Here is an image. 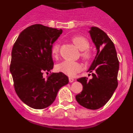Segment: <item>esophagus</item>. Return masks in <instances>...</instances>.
I'll return each mask as SVG.
<instances>
[{
	"label": "esophagus",
	"mask_w": 133,
	"mask_h": 133,
	"mask_svg": "<svg viewBox=\"0 0 133 133\" xmlns=\"http://www.w3.org/2000/svg\"><path fill=\"white\" fill-rule=\"evenodd\" d=\"M69 82H70V83H72V82H73V81H75V80H74V78H71V77H69Z\"/></svg>",
	"instance_id": "esophagus-1"
}]
</instances>
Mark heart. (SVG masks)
<instances>
[{
	"instance_id": "heart-1",
	"label": "heart",
	"mask_w": 133,
	"mask_h": 133,
	"mask_svg": "<svg viewBox=\"0 0 133 133\" xmlns=\"http://www.w3.org/2000/svg\"><path fill=\"white\" fill-rule=\"evenodd\" d=\"M72 42L75 46L79 49L81 52V56L84 61H87L90 58V53L87 49L89 47V43L88 40L83 36H77L72 38ZM51 53L53 57L56 58L59 53V45L58 44H54L51 49ZM56 69L59 72H63L65 75L73 77L81 70V65L79 63L76 61H64L56 66Z\"/></svg>"
}]
</instances>
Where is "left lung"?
<instances>
[{
  "label": "left lung",
  "instance_id": "8db88e82",
  "mask_svg": "<svg viewBox=\"0 0 133 133\" xmlns=\"http://www.w3.org/2000/svg\"><path fill=\"white\" fill-rule=\"evenodd\" d=\"M89 33L97 50L88 70L92 72V78L77 79L83 87L82 92L76 95V100L81 106L96 110L109 101L117 89L119 62L114 43L103 30L92 26Z\"/></svg>",
  "mask_w": 133,
  "mask_h": 133
}]
</instances>
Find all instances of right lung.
Masks as SVG:
<instances>
[{"mask_svg":"<svg viewBox=\"0 0 133 133\" xmlns=\"http://www.w3.org/2000/svg\"><path fill=\"white\" fill-rule=\"evenodd\" d=\"M63 30L33 24L21 32L12 49L10 72L20 99L35 109L48 107L55 101L58 90L69 83L63 72L52 73L47 79L43 72L53 69L52 44Z\"/></svg>","mask_w":133,"mask_h":133,"instance_id":"right-lung-1","label":"right lung"}]
</instances>
